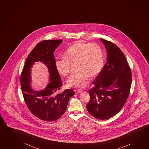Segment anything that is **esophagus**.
I'll use <instances>...</instances> for the list:
<instances>
[{
  "instance_id": "34e87169",
  "label": "esophagus",
  "mask_w": 149,
  "mask_h": 149,
  "mask_svg": "<svg viewBox=\"0 0 149 149\" xmlns=\"http://www.w3.org/2000/svg\"><path fill=\"white\" fill-rule=\"evenodd\" d=\"M82 92V90L81 89H78L77 90V93H80Z\"/></svg>"
}]
</instances>
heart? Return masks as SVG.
Listing matches in <instances>:
<instances>
[{
    "label": "heart",
    "mask_w": 149,
    "mask_h": 149,
    "mask_svg": "<svg viewBox=\"0 0 149 149\" xmlns=\"http://www.w3.org/2000/svg\"><path fill=\"white\" fill-rule=\"evenodd\" d=\"M65 59L57 60L56 68L60 75L67 76L71 65H77L78 72L73 73L67 80L69 87H84L89 80L102 70L104 55L102 48L96 43L76 42L68 48L63 55Z\"/></svg>",
    "instance_id": "b5f03b06"
}]
</instances>
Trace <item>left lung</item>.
Returning <instances> with one entry per match:
<instances>
[{
  "label": "left lung",
  "instance_id": "obj_1",
  "mask_svg": "<svg viewBox=\"0 0 149 149\" xmlns=\"http://www.w3.org/2000/svg\"><path fill=\"white\" fill-rule=\"evenodd\" d=\"M107 50V60L89 90L88 112L100 120L114 116L121 110L130 94L132 72L122 51L116 44L100 39Z\"/></svg>",
  "mask_w": 149,
  "mask_h": 149
}]
</instances>
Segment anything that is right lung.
<instances>
[{"instance_id":"obj_1","label":"right lung","mask_w":149,"mask_h":149,"mask_svg":"<svg viewBox=\"0 0 149 149\" xmlns=\"http://www.w3.org/2000/svg\"><path fill=\"white\" fill-rule=\"evenodd\" d=\"M62 40L41 41L30 52L20 76V85L24 102L30 112L39 119L54 121L59 119L67 109L68 101L75 94L73 90L58 91L62 86L59 73L56 68L54 52ZM41 61L49 68L50 82L43 91L36 92L30 88V68L34 62Z\"/></svg>"}]
</instances>
